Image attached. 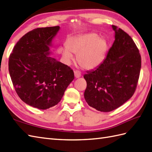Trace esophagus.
Returning <instances> with one entry per match:
<instances>
[{
    "label": "esophagus",
    "instance_id": "34e87169",
    "mask_svg": "<svg viewBox=\"0 0 152 152\" xmlns=\"http://www.w3.org/2000/svg\"><path fill=\"white\" fill-rule=\"evenodd\" d=\"M75 76L76 78H79V77L81 76L80 72L77 71V70H76V71H75Z\"/></svg>",
    "mask_w": 152,
    "mask_h": 152
}]
</instances>
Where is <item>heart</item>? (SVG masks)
Returning a JSON list of instances; mask_svg holds the SVG:
<instances>
[{"mask_svg": "<svg viewBox=\"0 0 152 152\" xmlns=\"http://www.w3.org/2000/svg\"><path fill=\"white\" fill-rule=\"evenodd\" d=\"M107 49L108 43L105 38L89 32L68 39L66 47H59L58 52L66 65L73 61L72 54H75L77 61L82 68L93 70L103 63Z\"/></svg>", "mask_w": 152, "mask_h": 152, "instance_id": "heart-1", "label": "heart"}]
</instances>
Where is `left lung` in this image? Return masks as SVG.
<instances>
[{
	"instance_id": "1",
	"label": "left lung",
	"mask_w": 152,
	"mask_h": 152,
	"mask_svg": "<svg viewBox=\"0 0 152 152\" xmlns=\"http://www.w3.org/2000/svg\"><path fill=\"white\" fill-rule=\"evenodd\" d=\"M115 41L103 63L83 77L85 100L89 106L109 112L121 106L134 94L138 82L141 57L129 35L113 25Z\"/></svg>"
}]
</instances>
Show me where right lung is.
<instances>
[{"instance_id": "obj_1", "label": "right lung", "mask_w": 152, "mask_h": 152, "mask_svg": "<svg viewBox=\"0 0 152 152\" xmlns=\"http://www.w3.org/2000/svg\"><path fill=\"white\" fill-rule=\"evenodd\" d=\"M59 26L39 28L21 37L9 58V72L24 103L39 109L57 105L75 78L69 66L51 57Z\"/></svg>"}]
</instances>
